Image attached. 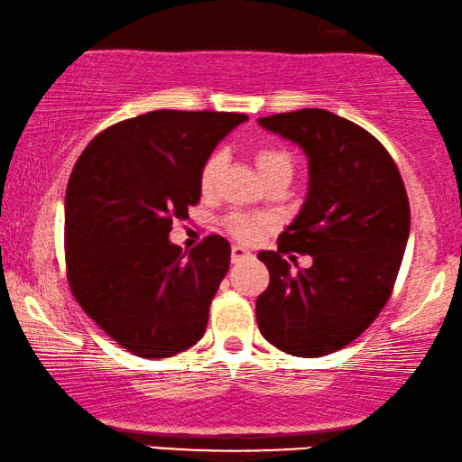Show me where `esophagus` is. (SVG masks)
<instances>
[{
  "label": "esophagus",
  "mask_w": 462,
  "mask_h": 462,
  "mask_svg": "<svg viewBox=\"0 0 462 462\" xmlns=\"http://www.w3.org/2000/svg\"><path fill=\"white\" fill-rule=\"evenodd\" d=\"M252 256V252L248 250V248H244V245H239V244H236L231 248V261L233 263H237V261H244V258H250Z\"/></svg>",
  "instance_id": "esophagus-1"
}]
</instances>
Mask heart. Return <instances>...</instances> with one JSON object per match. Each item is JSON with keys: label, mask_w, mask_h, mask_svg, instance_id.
Masks as SVG:
<instances>
[{"label": "heart", "mask_w": 462, "mask_h": 462, "mask_svg": "<svg viewBox=\"0 0 462 462\" xmlns=\"http://www.w3.org/2000/svg\"><path fill=\"white\" fill-rule=\"evenodd\" d=\"M254 160H256V168H258V172H261L263 179L264 176L275 174V172H292V157H290L288 151H283V149L261 147V149H256ZM220 168H223V153L217 151V153H212L210 157H208V160L204 162V166H201V172H199L201 191L204 193L212 191L214 182H217L218 174H220ZM226 226H229V231L236 237L244 239V242H252V239H256L258 236H261V231L267 226V218L233 214V217L226 220Z\"/></svg>", "instance_id": "heart-1"}]
</instances>
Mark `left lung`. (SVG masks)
<instances>
[{"mask_svg": "<svg viewBox=\"0 0 462 462\" xmlns=\"http://www.w3.org/2000/svg\"><path fill=\"white\" fill-rule=\"evenodd\" d=\"M258 125L299 144L309 185L277 250L258 258L269 288L256 299L261 334L296 357H321L356 340L393 290L410 236V204L395 162L370 132L324 109L261 117ZM309 254L296 274L282 254Z\"/></svg>", "mask_w": 462, "mask_h": 462, "instance_id": "1", "label": "left lung"}]
</instances>
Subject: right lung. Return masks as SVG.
Segmentation results:
<instances>
[{"instance_id": "right-lung-1", "label": "right lung", "mask_w": 462, "mask_h": 462, "mask_svg": "<svg viewBox=\"0 0 462 462\" xmlns=\"http://www.w3.org/2000/svg\"><path fill=\"white\" fill-rule=\"evenodd\" d=\"M245 119L151 111L100 132L75 163L65 195L69 286L138 357H172L204 337L231 245L210 236L187 254L170 231L201 198L204 162Z\"/></svg>"}]
</instances>
